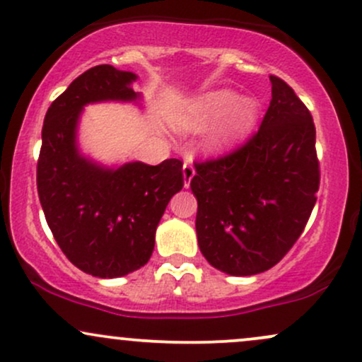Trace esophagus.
<instances>
[{"instance_id":"1","label":"esophagus","mask_w":362,"mask_h":362,"mask_svg":"<svg viewBox=\"0 0 362 362\" xmlns=\"http://www.w3.org/2000/svg\"><path fill=\"white\" fill-rule=\"evenodd\" d=\"M182 172H184V185L189 187L190 185V180H192V177L195 175L194 165L189 163V161H185L184 168H182Z\"/></svg>"}]
</instances>
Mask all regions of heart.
Returning <instances> with one entry per match:
<instances>
[{
    "label": "heart",
    "mask_w": 362,
    "mask_h": 362,
    "mask_svg": "<svg viewBox=\"0 0 362 362\" xmlns=\"http://www.w3.org/2000/svg\"><path fill=\"white\" fill-rule=\"evenodd\" d=\"M259 117V103L253 98H243L233 90H213L185 102L173 115V124L184 132H201L218 129L211 136L214 149L233 148L250 134Z\"/></svg>",
    "instance_id": "heart-1"
}]
</instances>
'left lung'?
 <instances>
[{
	"label": "left lung",
	"instance_id": "8db88e82",
	"mask_svg": "<svg viewBox=\"0 0 362 362\" xmlns=\"http://www.w3.org/2000/svg\"><path fill=\"white\" fill-rule=\"evenodd\" d=\"M259 131L228 155L195 163V231L206 260L230 276L269 271L291 250L317 202L315 124L294 90L271 74Z\"/></svg>",
	"mask_w": 362,
	"mask_h": 362
}]
</instances>
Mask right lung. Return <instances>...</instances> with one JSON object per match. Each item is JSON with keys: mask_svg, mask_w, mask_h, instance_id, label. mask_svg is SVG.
Masks as SVG:
<instances>
[{"mask_svg": "<svg viewBox=\"0 0 362 362\" xmlns=\"http://www.w3.org/2000/svg\"><path fill=\"white\" fill-rule=\"evenodd\" d=\"M134 73L100 64L74 80L49 107L37 161L45 221L71 264L95 277L138 271L151 257L155 231L170 199L184 187L182 161L156 167L134 161L110 170L83 158L76 127L83 105L132 102Z\"/></svg>", "mask_w": 362, "mask_h": 362, "instance_id": "right-lung-1", "label": "right lung"}]
</instances>
